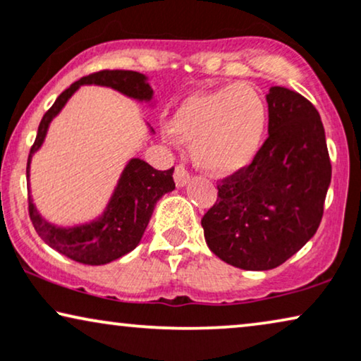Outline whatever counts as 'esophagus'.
I'll use <instances>...</instances> for the list:
<instances>
[{
  "label": "esophagus",
  "mask_w": 361,
  "mask_h": 361,
  "mask_svg": "<svg viewBox=\"0 0 361 361\" xmlns=\"http://www.w3.org/2000/svg\"><path fill=\"white\" fill-rule=\"evenodd\" d=\"M190 180V173L183 165H176L175 168V183L176 186H185Z\"/></svg>",
  "instance_id": "esophagus-1"
}]
</instances>
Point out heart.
Wrapping results in <instances>:
<instances>
[{
  "instance_id": "b5f03b06",
  "label": "heart",
  "mask_w": 361,
  "mask_h": 361,
  "mask_svg": "<svg viewBox=\"0 0 361 361\" xmlns=\"http://www.w3.org/2000/svg\"><path fill=\"white\" fill-rule=\"evenodd\" d=\"M264 128L266 107L261 95L244 84L191 95L170 118L171 135L193 143L196 165L218 176L231 175L252 161Z\"/></svg>"
}]
</instances>
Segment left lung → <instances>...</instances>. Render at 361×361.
Wrapping results in <instances>:
<instances>
[{"mask_svg":"<svg viewBox=\"0 0 361 361\" xmlns=\"http://www.w3.org/2000/svg\"><path fill=\"white\" fill-rule=\"evenodd\" d=\"M269 137L254 160L219 181L201 219L208 247L246 271H269L319 229L331 163L317 109L304 95L271 87Z\"/></svg>","mask_w":361,"mask_h":361,"instance_id":"left-lung-1","label":"left lung"}]
</instances>
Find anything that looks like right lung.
Here are the masks:
<instances>
[{
	"label": "right lung",
	"mask_w": 361,
	"mask_h": 361,
	"mask_svg": "<svg viewBox=\"0 0 361 361\" xmlns=\"http://www.w3.org/2000/svg\"><path fill=\"white\" fill-rule=\"evenodd\" d=\"M90 84L118 90L120 94L140 100V102H150L153 99V89L148 84L147 77L135 71H99L79 79L56 99L52 107L42 117L35 145L31 147L30 157H27V178H30L31 158L44 142L52 118L61 112L67 100L80 85ZM150 130L153 132V128ZM173 170L175 168L165 171L155 170L140 158H132L123 168L104 213L90 223L72 226V228L47 223L36 209L30 195L27 209H30L32 226L47 246L72 261L89 264V266H102V264L112 262L138 246L157 201L165 193L175 190Z\"/></svg>",
	"instance_id": "obj_1"
}]
</instances>
